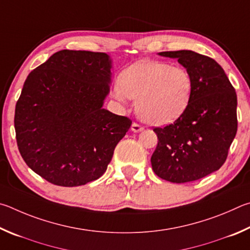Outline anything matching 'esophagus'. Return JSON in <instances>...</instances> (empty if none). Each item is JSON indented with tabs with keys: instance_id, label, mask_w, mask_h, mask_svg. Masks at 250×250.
I'll return each mask as SVG.
<instances>
[{
	"instance_id": "1",
	"label": "esophagus",
	"mask_w": 250,
	"mask_h": 250,
	"mask_svg": "<svg viewBox=\"0 0 250 250\" xmlns=\"http://www.w3.org/2000/svg\"><path fill=\"white\" fill-rule=\"evenodd\" d=\"M132 130L134 133H139V132H142V130H144V127L142 125H139V124H137V123H133L132 124Z\"/></svg>"
}]
</instances>
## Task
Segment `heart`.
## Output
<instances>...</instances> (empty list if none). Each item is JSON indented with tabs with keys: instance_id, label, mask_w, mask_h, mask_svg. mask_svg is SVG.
Here are the masks:
<instances>
[{
	"instance_id": "b5f03b06",
	"label": "heart",
	"mask_w": 250,
	"mask_h": 250,
	"mask_svg": "<svg viewBox=\"0 0 250 250\" xmlns=\"http://www.w3.org/2000/svg\"><path fill=\"white\" fill-rule=\"evenodd\" d=\"M193 82L180 65L156 60H142L126 68L113 95L118 101L136 100L141 120L151 125H167L180 117L190 103Z\"/></svg>"
}]
</instances>
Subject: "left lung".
<instances>
[{"instance_id": "8db88e82", "label": "left lung", "mask_w": 250, "mask_h": 250, "mask_svg": "<svg viewBox=\"0 0 250 250\" xmlns=\"http://www.w3.org/2000/svg\"><path fill=\"white\" fill-rule=\"evenodd\" d=\"M177 58L192 78L190 103L172 124L155 127L158 144L151 167L173 183L195 181L224 165L237 133V95L215 60L192 50L163 51Z\"/></svg>"}]
</instances>
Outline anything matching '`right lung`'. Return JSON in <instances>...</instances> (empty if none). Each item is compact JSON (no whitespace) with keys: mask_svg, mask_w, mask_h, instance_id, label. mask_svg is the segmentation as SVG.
Segmentation results:
<instances>
[{"mask_svg":"<svg viewBox=\"0 0 250 250\" xmlns=\"http://www.w3.org/2000/svg\"><path fill=\"white\" fill-rule=\"evenodd\" d=\"M111 62L104 52L63 49L25 80L15 107L17 146L26 165L52 185L99 179L132 125L102 107Z\"/></svg>","mask_w":250,"mask_h":250,"instance_id":"right-lung-1","label":"right lung"}]
</instances>
